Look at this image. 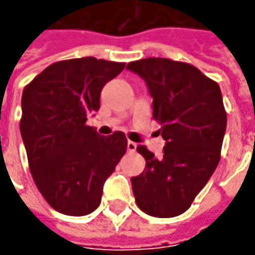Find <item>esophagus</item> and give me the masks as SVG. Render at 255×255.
<instances>
[{"mask_svg":"<svg viewBox=\"0 0 255 255\" xmlns=\"http://www.w3.org/2000/svg\"><path fill=\"white\" fill-rule=\"evenodd\" d=\"M136 147H137V144L134 142H132V140L128 142V150H129V152H136Z\"/></svg>","mask_w":255,"mask_h":255,"instance_id":"obj_1","label":"esophagus"}]
</instances>
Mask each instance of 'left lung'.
Segmentation results:
<instances>
[{
	"instance_id": "obj_1",
	"label": "left lung",
	"mask_w": 255,
	"mask_h": 255,
	"mask_svg": "<svg viewBox=\"0 0 255 255\" xmlns=\"http://www.w3.org/2000/svg\"><path fill=\"white\" fill-rule=\"evenodd\" d=\"M153 98V119L166 140L162 157L137 146L146 160L132 177L136 204L160 219L187 210L220 162L227 126L220 86L190 64L146 58L128 64Z\"/></svg>"
}]
</instances>
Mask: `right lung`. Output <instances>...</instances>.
Masks as SVG:
<instances>
[{"label": "right lung", "instance_id": "obj_1", "mask_svg": "<svg viewBox=\"0 0 255 255\" xmlns=\"http://www.w3.org/2000/svg\"><path fill=\"white\" fill-rule=\"evenodd\" d=\"M123 62L93 56L45 68L22 92L21 136L35 184L66 216H86L101 204L103 183L126 153L123 132L98 134L88 116L99 111L101 91Z\"/></svg>", "mask_w": 255, "mask_h": 255}]
</instances>
